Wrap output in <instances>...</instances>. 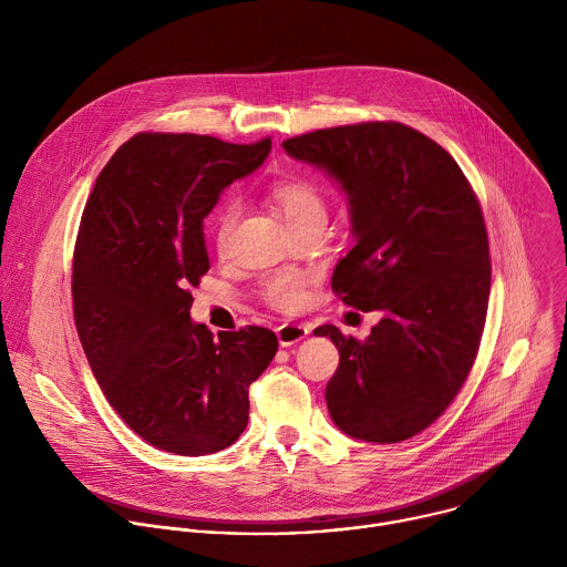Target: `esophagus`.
Masks as SVG:
<instances>
[{
	"label": "esophagus",
	"instance_id": "34e87169",
	"mask_svg": "<svg viewBox=\"0 0 567 567\" xmlns=\"http://www.w3.org/2000/svg\"><path fill=\"white\" fill-rule=\"evenodd\" d=\"M276 334H278L280 346H282V348H289V346L302 341V339L309 334V328H307V326H300V322H285V326H280V328L276 330Z\"/></svg>",
	"mask_w": 567,
	"mask_h": 567
}]
</instances>
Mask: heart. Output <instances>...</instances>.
Instances as JSON below:
<instances>
[{"label":"heart","instance_id":"1","mask_svg":"<svg viewBox=\"0 0 567 567\" xmlns=\"http://www.w3.org/2000/svg\"><path fill=\"white\" fill-rule=\"evenodd\" d=\"M269 195L289 226L328 217L326 197H322L318 186L311 184L309 179H302V177L278 179L271 184ZM237 217H239V204L235 199H228L219 206L213 221V237L219 251L228 249ZM305 287H307V278L300 274H276L269 280H265L262 298L276 309L293 311L305 302Z\"/></svg>","mask_w":567,"mask_h":567}]
</instances>
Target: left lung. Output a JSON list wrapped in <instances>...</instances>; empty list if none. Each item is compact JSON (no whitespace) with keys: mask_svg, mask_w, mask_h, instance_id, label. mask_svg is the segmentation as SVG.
I'll return each instance as SVG.
<instances>
[{"mask_svg":"<svg viewBox=\"0 0 567 567\" xmlns=\"http://www.w3.org/2000/svg\"><path fill=\"white\" fill-rule=\"evenodd\" d=\"M282 147L350 197L357 245L334 269V293L383 311L365 341L313 330L339 348L330 415L357 440H409L449 409L477 357L492 289L477 195L440 143L396 121L316 130Z\"/></svg>","mask_w":567,"mask_h":567,"instance_id":"left-lung-1","label":"left lung"}]
</instances>
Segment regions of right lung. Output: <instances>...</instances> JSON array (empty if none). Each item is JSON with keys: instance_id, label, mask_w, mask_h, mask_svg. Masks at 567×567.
I'll return each mask as SVG.
<instances>
[{"instance_id": "add662e5", "label": "right lung", "mask_w": 567, "mask_h": 567, "mask_svg": "<svg viewBox=\"0 0 567 567\" xmlns=\"http://www.w3.org/2000/svg\"><path fill=\"white\" fill-rule=\"evenodd\" d=\"M271 138L141 132L99 175L80 219L71 296L75 330L118 417L147 444L206 455L249 424V385L278 352L271 330L215 337L190 320L210 269L202 221L254 173Z\"/></svg>"}]
</instances>
